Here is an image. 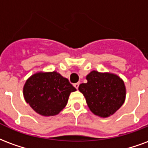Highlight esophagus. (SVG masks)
I'll list each match as a JSON object with an SVG mask.
<instances>
[{"label":"esophagus","instance_id":"34e87169","mask_svg":"<svg viewBox=\"0 0 148 148\" xmlns=\"http://www.w3.org/2000/svg\"><path fill=\"white\" fill-rule=\"evenodd\" d=\"M79 86V83H76V84H74V87H75L76 89H78Z\"/></svg>","mask_w":148,"mask_h":148}]
</instances>
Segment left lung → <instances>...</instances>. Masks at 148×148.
I'll return each mask as SVG.
<instances>
[{"mask_svg": "<svg viewBox=\"0 0 148 148\" xmlns=\"http://www.w3.org/2000/svg\"><path fill=\"white\" fill-rule=\"evenodd\" d=\"M87 83L79 86L90 111L106 117L114 114L123 105L125 87L121 79L110 73L92 71L87 75Z\"/></svg>", "mask_w": 148, "mask_h": 148, "instance_id": "obj_1", "label": "left lung"}]
</instances>
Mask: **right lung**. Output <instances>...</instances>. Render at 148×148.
I'll return each mask as SVG.
<instances>
[{
	"mask_svg": "<svg viewBox=\"0 0 148 148\" xmlns=\"http://www.w3.org/2000/svg\"><path fill=\"white\" fill-rule=\"evenodd\" d=\"M76 90L69 79L57 72L31 75L23 87L26 102L38 114L54 116L66 106L71 92Z\"/></svg>",
	"mask_w": 148,
	"mask_h": 148,
	"instance_id": "right-lung-1",
	"label": "right lung"
}]
</instances>
